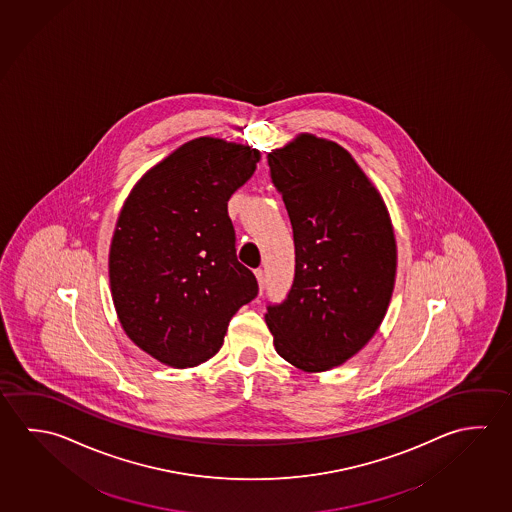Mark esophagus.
Listing matches in <instances>:
<instances>
[{
  "mask_svg": "<svg viewBox=\"0 0 512 512\" xmlns=\"http://www.w3.org/2000/svg\"><path fill=\"white\" fill-rule=\"evenodd\" d=\"M255 277H257V282H259L260 293H262V289H264V284H266V275H264V271H262V269H255Z\"/></svg>",
  "mask_w": 512,
  "mask_h": 512,
  "instance_id": "1",
  "label": "esophagus"
}]
</instances>
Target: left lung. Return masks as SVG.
<instances>
[{
    "mask_svg": "<svg viewBox=\"0 0 512 512\" xmlns=\"http://www.w3.org/2000/svg\"><path fill=\"white\" fill-rule=\"evenodd\" d=\"M295 239V278L266 323L304 372L343 365L385 318L397 266L385 201L341 145L302 133L268 154Z\"/></svg>",
    "mask_w": 512,
    "mask_h": 512,
    "instance_id": "1",
    "label": "left lung"
}]
</instances>
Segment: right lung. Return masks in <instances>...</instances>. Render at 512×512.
<instances>
[{"label":"right lung","instance_id":"right-lung-1","mask_svg":"<svg viewBox=\"0 0 512 512\" xmlns=\"http://www.w3.org/2000/svg\"><path fill=\"white\" fill-rule=\"evenodd\" d=\"M248 145L201 136L145 172L109 248V286L131 340L174 368L223 347L228 323L259 293L237 260L228 199L257 169Z\"/></svg>","mask_w":512,"mask_h":512}]
</instances>
